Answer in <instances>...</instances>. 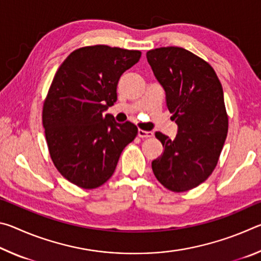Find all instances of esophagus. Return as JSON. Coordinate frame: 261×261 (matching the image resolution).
Returning <instances> with one entry per match:
<instances>
[{"instance_id":"1","label":"esophagus","mask_w":261,"mask_h":261,"mask_svg":"<svg viewBox=\"0 0 261 261\" xmlns=\"http://www.w3.org/2000/svg\"><path fill=\"white\" fill-rule=\"evenodd\" d=\"M138 136L140 138H149V137L153 136V132L152 131H145L143 129H139L138 130Z\"/></svg>"}]
</instances>
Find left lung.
I'll list each match as a JSON object with an SVG mask.
<instances>
[{"label":"left lung","mask_w":261,"mask_h":261,"mask_svg":"<svg viewBox=\"0 0 261 261\" xmlns=\"http://www.w3.org/2000/svg\"><path fill=\"white\" fill-rule=\"evenodd\" d=\"M146 57L178 125L174 140L155 132L163 153L152 161L153 173L170 191H189L213 173L227 138L222 85L206 61L184 48H156Z\"/></svg>","instance_id":"1"}]
</instances>
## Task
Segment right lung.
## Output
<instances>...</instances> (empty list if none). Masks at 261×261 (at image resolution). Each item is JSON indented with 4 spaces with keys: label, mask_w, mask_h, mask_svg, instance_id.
<instances>
[{
    "label": "right lung",
    "mask_w": 261,
    "mask_h": 261,
    "mask_svg": "<svg viewBox=\"0 0 261 261\" xmlns=\"http://www.w3.org/2000/svg\"><path fill=\"white\" fill-rule=\"evenodd\" d=\"M141 51L95 45L73 50L60 65L43 102L42 124L51 161L79 188H99L112 177L123 149L138 134L105 110L117 100L122 73Z\"/></svg>",
    "instance_id": "right-lung-1"
}]
</instances>
